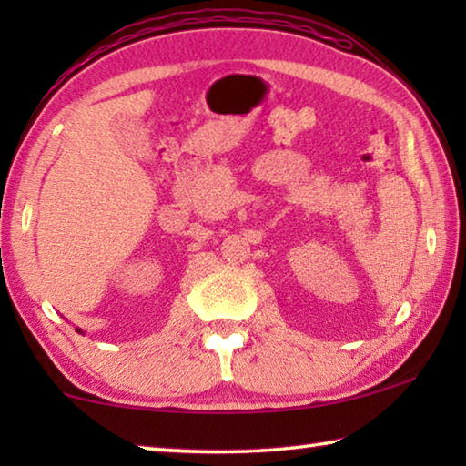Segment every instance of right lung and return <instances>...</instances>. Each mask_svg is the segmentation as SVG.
<instances>
[{"label": "right lung", "mask_w": 466, "mask_h": 466, "mask_svg": "<svg viewBox=\"0 0 466 466\" xmlns=\"http://www.w3.org/2000/svg\"><path fill=\"white\" fill-rule=\"evenodd\" d=\"M76 330H77V333H82V329H77V327H76ZM82 335H84V333H82Z\"/></svg>", "instance_id": "obj_1"}]
</instances>
